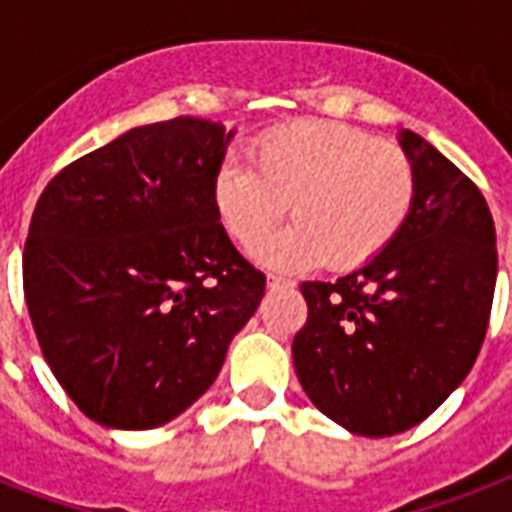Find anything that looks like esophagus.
<instances>
[{
	"instance_id": "34e87169",
	"label": "esophagus",
	"mask_w": 512,
	"mask_h": 512,
	"mask_svg": "<svg viewBox=\"0 0 512 512\" xmlns=\"http://www.w3.org/2000/svg\"><path fill=\"white\" fill-rule=\"evenodd\" d=\"M279 287H295V281L281 279V276H268V289H279Z\"/></svg>"
}]
</instances>
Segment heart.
<instances>
[{
    "label": "heart",
    "mask_w": 512,
    "mask_h": 512,
    "mask_svg": "<svg viewBox=\"0 0 512 512\" xmlns=\"http://www.w3.org/2000/svg\"><path fill=\"white\" fill-rule=\"evenodd\" d=\"M252 167L220 164L209 199L217 223L241 247H255L284 212L295 223L260 244L255 257L276 271L329 260L358 268L396 239L417 193L412 159L396 143L340 122H295L249 148Z\"/></svg>",
    "instance_id": "b5f03b06"
}]
</instances>
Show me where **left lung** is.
I'll list each match as a JSON object with an SVG mask.
<instances>
[{
    "mask_svg": "<svg viewBox=\"0 0 512 512\" xmlns=\"http://www.w3.org/2000/svg\"><path fill=\"white\" fill-rule=\"evenodd\" d=\"M417 193L380 255L348 276L305 281L297 380L313 406L356 436H396L433 414L484 345L497 236L473 180L417 132H398Z\"/></svg>",
    "mask_w": 512,
    "mask_h": 512,
    "instance_id": "1",
    "label": "left lung"
}]
</instances>
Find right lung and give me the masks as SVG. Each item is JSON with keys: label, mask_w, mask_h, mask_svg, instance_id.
Here are the masks:
<instances>
[{"label": "right lung", "mask_w": 512, "mask_h": 512, "mask_svg": "<svg viewBox=\"0 0 512 512\" xmlns=\"http://www.w3.org/2000/svg\"><path fill=\"white\" fill-rule=\"evenodd\" d=\"M236 130L180 116L124 132L36 201L23 289L44 361L90 420L151 430L201 398L265 276L209 188Z\"/></svg>", "instance_id": "right-lung-1"}]
</instances>
